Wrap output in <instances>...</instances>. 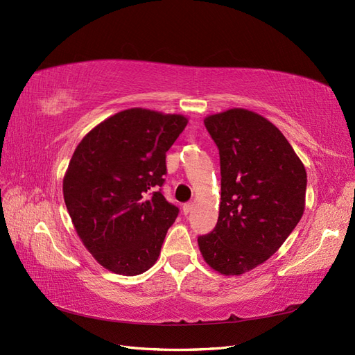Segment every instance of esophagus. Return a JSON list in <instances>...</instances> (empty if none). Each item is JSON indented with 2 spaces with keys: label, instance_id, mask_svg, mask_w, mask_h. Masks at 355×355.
<instances>
[{
  "label": "esophagus",
  "instance_id": "esophagus-1",
  "mask_svg": "<svg viewBox=\"0 0 355 355\" xmlns=\"http://www.w3.org/2000/svg\"><path fill=\"white\" fill-rule=\"evenodd\" d=\"M184 214H189L192 210H194V202H187V204H184Z\"/></svg>",
  "mask_w": 355,
  "mask_h": 355
}]
</instances>
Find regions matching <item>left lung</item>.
<instances>
[{
	"label": "left lung",
	"mask_w": 355,
	"mask_h": 355,
	"mask_svg": "<svg viewBox=\"0 0 355 355\" xmlns=\"http://www.w3.org/2000/svg\"><path fill=\"white\" fill-rule=\"evenodd\" d=\"M220 157L216 228L198 237L206 263L241 275L280 249L305 210L306 171L284 135L265 116L231 108L204 118Z\"/></svg>",
	"instance_id": "8db88e82"
}]
</instances>
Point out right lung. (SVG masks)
<instances>
[{"label": "right lung", "mask_w": 355, "mask_h": 355, "mask_svg": "<svg viewBox=\"0 0 355 355\" xmlns=\"http://www.w3.org/2000/svg\"><path fill=\"white\" fill-rule=\"evenodd\" d=\"M188 124L180 114L116 112L75 148L63 198L80 240L99 265L139 275L159 256L179 209L166 201V153Z\"/></svg>", "instance_id": "add662e5"}]
</instances>
